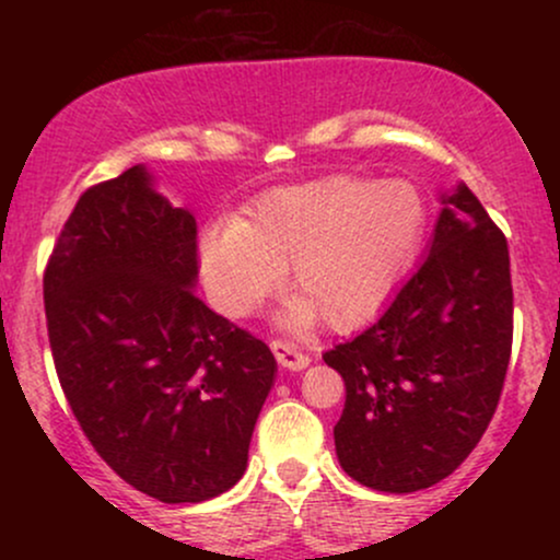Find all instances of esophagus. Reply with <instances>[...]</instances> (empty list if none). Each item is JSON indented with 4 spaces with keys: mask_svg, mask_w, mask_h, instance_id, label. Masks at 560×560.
I'll use <instances>...</instances> for the list:
<instances>
[{
    "mask_svg": "<svg viewBox=\"0 0 560 560\" xmlns=\"http://www.w3.org/2000/svg\"><path fill=\"white\" fill-rule=\"evenodd\" d=\"M271 350H273L276 361H279L289 371H302L307 363H311V355H307V352H302L294 342H287V339H273Z\"/></svg>",
    "mask_w": 560,
    "mask_h": 560,
    "instance_id": "34e87169",
    "label": "esophagus"
}]
</instances>
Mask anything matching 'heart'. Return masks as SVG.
<instances>
[{
  "label": "heart",
  "instance_id": "b5f03b06",
  "mask_svg": "<svg viewBox=\"0 0 560 560\" xmlns=\"http://www.w3.org/2000/svg\"><path fill=\"white\" fill-rule=\"evenodd\" d=\"M427 229V199L413 184L334 176L268 191L240 223L208 229L199 266L226 316H249L287 268L289 326H311L320 313L334 329H352L400 287Z\"/></svg>",
  "mask_w": 560,
  "mask_h": 560
}]
</instances>
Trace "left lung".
<instances>
[{
    "mask_svg": "<svg viewBox=\"0 0 560 560\" xmlns=\"http://www.w3.org/2000/svg\"><path fill=\"white\" fill-rule=\"evenodd\" d=\"M513 342L503 231L458 184L442 197L429 258L374 326L324 352L345 378L339 464L378 492L427 490L490 427Z\"/></svg>",
    "mask_w": 560,
    "mask_h": 560,
    "instance_id": "left-lung-1",
    "label": "left lung"
}]
</instances>
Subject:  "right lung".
<instances>
[{
  "label": "right lung",
  "mask_w": 560,
  "mask_h": 560,
  "mask_svg": "<svg viewBox=\"0 0 560 560\" xmlns=\"http://www.w3.org/2000/svg\"><path fill=\"white\" fill-rule=\"evenodd\" d=\"M197 221L133 165L89 186L44 271L57 378L100 458L160 503H202L247 468L276 361L195 294Z\"/></svg>",
  "instance_id": "obj_1"
}]
</instances>
